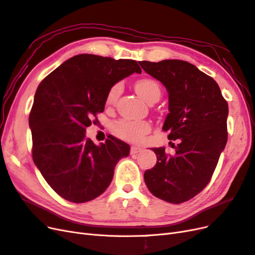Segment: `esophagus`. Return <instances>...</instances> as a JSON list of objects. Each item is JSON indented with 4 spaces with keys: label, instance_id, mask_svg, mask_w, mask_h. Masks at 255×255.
<instances>
[{
    "label": "esophagus",
    "instance_id": "1",
    "mask_svg": "<svg viewBox=\"0 0 255 255\" xmlns=\"http://www.w3.org/2000/svg\"><path fill=\"white\" fill-rule=\"evenodd\" d=\"M141 151H142V148H140V146H138V145L130 146V154H137Z\"/></svg>",
    "mask_w": 255,
    "mask_h": 255
}]
</instances>
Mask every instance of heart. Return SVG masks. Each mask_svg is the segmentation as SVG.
Masks as SVG:
<instances>
[{
  "label": "heart",
  "mask_w": 255,
  "mask_h": 255,
  "mask_svg": "<svg viewBox=\"0 0 255 255\" xmlns=\"http://www.w3.org/2000/svg\"><path fill=\"white\" fill-rule=\"evenodd\" d=\"M135 89L138 95H139L145 102H150L152 99L155 97H160V88L159 85L151 79H143L138 81L135 85ZM120 92L119 85L115 86L110 90L109 96H107V102L113 103L117 99ZM150 127L146 122H134L121 120L116 123L114 126V132L116 135L123 138L127 140L136 141L139 140L140 138L148 133Z\"/></svg>",
  "instance_id": "obj_1"
}]
</instances>
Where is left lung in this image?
I'll return each instance as SVG.
<instances>
[{
    "instance_id": "1",
    "label": "left lung",
    "mask_w": 255,
    "mask_h": 255,
    "mask_svg": "<svg viewBox=\"0 0 255 255\" xmlns=\"http://www.w3.org/2000/svg\"><path fill=\"white\" fill-rule=\"evenodd\" d=\"M143 70L164 85L169 114L163 129L169 140L179 139L174 155L165 148H152L157 161L144 172L151 194L180 204L210 183L228 140V103L216 81L187 61H139Z\"/></svg>"
}]
</instances>
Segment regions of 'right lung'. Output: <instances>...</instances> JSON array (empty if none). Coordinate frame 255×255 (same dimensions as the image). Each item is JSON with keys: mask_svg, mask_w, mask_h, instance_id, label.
I'll return each instance as SVG.
<instances>
[{"mask_svg": "<svg viewBox=\"0 0 255 255\" xmlns=\"http://www.w3.org/2000/svg\"><path fill=\"white\" fill-rule=\"evenodd\" d=\"M134 72L141 73L136 60L80 54L38 86L28 118L33 160L68 201L84 203L102 195L119 159L129 154V145L112 135L96 145L85 132L98 122L114 85Z\"/></svg>", "mask_w": 255, "mask_h": 255, "instance_id": "add662e5", "label": "right lung"}]
</instances>
